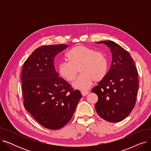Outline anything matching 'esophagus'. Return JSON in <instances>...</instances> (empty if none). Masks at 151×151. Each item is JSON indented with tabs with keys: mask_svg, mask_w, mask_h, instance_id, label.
Wrapping results in <instances>:
<instances>
[{
	"mask_svg": "<svg viewBox=\"0 0 151 151\" xmlns=\"http://www.w3.org/2000/svg\"><path fill=\"white\" fill-rule=\"evenodd\" d=\"M81 93H82V95H83V96H86V95H88L89 93V91H81Z\"/></svg>",
	"mask_w": 151,
	"mask_h": 151,
	"instance_id": "obj_1",
	"label": "esophagus"
}]
</instances>
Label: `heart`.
<instances>
[{"mask_svg":"<svg viewBox=\"0 0 151 151\" xmlns=\"http://www.w3.org/2000/svg\"><path fill=\"white\" fill-rule=\"evenodd\" d=\"M66 57L68 62H60L58 67V72L63 80L72 83L79 70L81 75L73 84L76 89H88L93 81H100L107 74L108 59L101 52L84 45H77L67 53Z\"/></svg>","mask_w":151,"mask_h":151,"instance_id":"heart-1","label":"heart"}]
</instances>
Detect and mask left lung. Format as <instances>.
I'll use <instances>...</instances> for the list:
<instances>
[{"mask_svg":"<svg viewBox=\"0 0 151 151\" xmlns=\"http://www.w3.org/2000/svg\"><path fill=\"white\" fill-rule=\"evenodd\" d=\"M109 47L112 62L106 76L92 89L99 97L98 114L110 122H119L127 117L136 103L138 90V71L130 54L119 45L101 41Z\"/></svg>","mask_w":151,"mask_h":151,"instance_id":"8db88e82","label":"left lung"}]
</instances>
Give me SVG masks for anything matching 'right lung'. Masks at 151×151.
<instances>
[{"mask_svg": "<svg viewBox=\"0 0 151 151\" xmlns=\"http://www.w3.org/2000/svg\"><path fill=\"white\" fill-rule=\"evenodd\" d=\"M67 45L42 46L24 63L21 82L24 106L44 127L58 130L72 117L82 95L59 77L54 58Z\"/></svg>", "mask_w": 151, "mask_h": 151, "instance_id": "1", "label": "right lung"}]
</instances>
